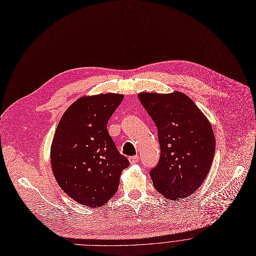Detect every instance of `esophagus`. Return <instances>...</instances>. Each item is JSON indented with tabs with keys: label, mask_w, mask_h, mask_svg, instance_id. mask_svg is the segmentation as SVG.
Masks as SVG:
<instances>
[{
	"label": "esophagus",
	"mask_w": 256,
	"mask_h": 256,
	"mask_svg": "<svg viewBox=\"0 0 256 256\" xmlns=\"http://www.w3.org/2000/svg\"><path fill=\"white\" fill-rule=\"evenodd\" d=\"M128 160H130V164H138V156H130V157L128 158Z\"/></svg>",
	"instance_id": "obj_1"
}]
</instances>
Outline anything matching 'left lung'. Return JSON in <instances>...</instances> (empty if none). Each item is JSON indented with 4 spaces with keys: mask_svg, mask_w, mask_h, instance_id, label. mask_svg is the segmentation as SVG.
Wrapping results in <instances>:
<instances>
[{
    "mask_svg": "<svg viewBox=\"0 0 256 256\" xmlns=\"http://www.w3.org/2000/svg\"><path fill=\"white\" fill-rule=\"evenodd\" d=\"M138 97L158 132L160 159L150 172L154 188L170 200L192 195L212 166L216 138L210 122L184 92H143Z\"/></svg>",
    "mask_w": 256,
    "mask_h": 256,
    "instance_id": "left-lung-1",
    "label": "left lung"
}]
</instances>
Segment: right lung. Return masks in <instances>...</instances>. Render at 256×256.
<instances>
[{"label": "right lung", "mask_w": 256, "mask_h": 256, "mask_svg": "<svg viewBox=\"0 0 256 256\" xmlns=\"http://www.w3.org/2000/svg\"><path fill=\"white\" fill-rule=\"evenodd\" d=\"M124 95L84 96L67 108L51 145V166L60 188L92 208L107 203L130 166L116 148L107 124Z\"/></svg>", "instance_id": "right-lung-1"}]
</instances>
